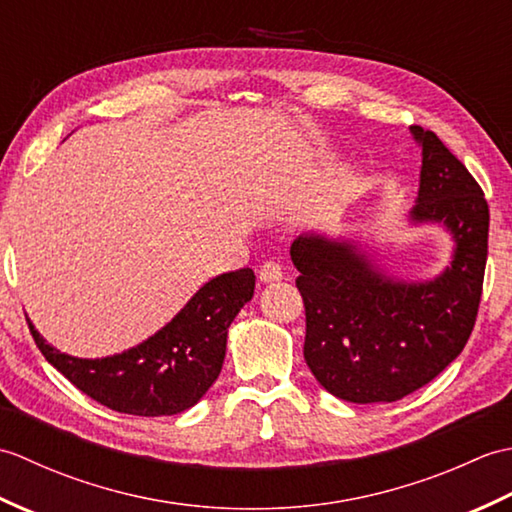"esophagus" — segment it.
Masks as SVG:
<instances>
[{"label": "esophagus", "mask_w": 512, "mask_h": 512, "mask_svg": "<svg viewBox=\"0 0 512 512\" xmlns=\"http://www.w3.org/2000/svg\"><path fill=\"white\" fill-rule=\"evenodd\" d=\"M281 277H284V270H281V266L277 262H264V266L259 268V281H262V284L279 281Z\"/></svg>", "instance_id": "1"}]
</instances>
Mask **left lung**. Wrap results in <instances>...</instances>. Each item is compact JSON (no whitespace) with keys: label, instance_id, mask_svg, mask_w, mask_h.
Listing matches in <instances>:
<instances>
[{"label":"left lung","instance_id":"left-lung-1","mask_svg":"<svg viewBox=\"0 0 512 512\" xmlns=\"http://www.w3.org/2000/svg\"><path fill=\"white\" fill-rule=\"evenodd\" d=\"M422 149L413 226L438 224L453 239L449 266L405 281L352 239L303 233L290 246L306 306L303 356L332 396L369 405L427 385L469 341L488 253V204L480 184L442 140L411 127Z\"/></svg>","mask_w":512,"mask_h":512}]
</instances>
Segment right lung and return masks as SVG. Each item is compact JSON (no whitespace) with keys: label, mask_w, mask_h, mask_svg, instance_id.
<instances>
[{"label":"right lung","mask_w":512,"mask_h":512,"mask_svg":"<svg viewBox=\"0 0 512 512\" xmlns=\"http://www.w3.org/2000/svg\"><path fill=\"white\" fill-rule=\"evenodd\" d=\"M253 292L255 273L250 268L217 275L165 328L136 347L105 358L63 354L26 319L46 361L83 394L132 416H173L193 407L220 376L228 328Z\"/></svg>","instance_id":"obj_1"}]
</instances>
